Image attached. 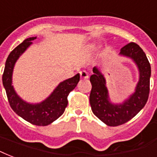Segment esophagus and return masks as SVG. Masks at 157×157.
Wrapping results in <instances>:
<instances>
[{"label": "esophagus", "instance_id": "obj_1", "mask_svg": "<svg viewBox=\"0 0 157 157\" xmlns=\"http://www.w3.org/2000/svg\"><path fill=\"white\" fill-rule=\"evenodd\" d=\"M80 76L82 78H88V74L86 71H81L80 72Z\"/></svg>", "mask_w": 157, "mask_h": 157}]
</instances>
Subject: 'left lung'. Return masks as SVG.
<instances>
[{
    "instance_id": "obj_1",
    "label": "left lung",
    "mask_w": 157,
    "mask_h": 157,
    "mask_svg": "<svg viewBox=\"0 0 157 157\" xmlns=\"http://www.w3.org/2000/svg\"><path fill=\"white\" fill-rule=\"evenodd\" d=\"M120 55L132 59L140 72L135 93L122 104L109 102L105 78L96 67L90 77L92 89L89 102L92 111L98 118L110 127L124 124L133 118L144 108L150 93L151 65L142 49L137 44L131 42L122 47Z\"/></svg>"
}]
</instances>
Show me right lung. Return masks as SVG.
Returning <instances> with one entry per match:
<instances>
[{"label": "right lung", "mask_w": 157, "mask_h": 157, "mask_svg": "<svg viewBox=\"0 0 157 157\" xmlns=\"http://www.w3.org/2000/svg\"><path fill=\"white\" fill-rule=\"evenodd\" d=\"M35 39L36 37L25 40L10 52L6 61L4 73L2 75V83L6 92L10 108L16 114L33 125L47 126L55 122L63 113L68 105V96L77 86L80 75L79 74H76L71 78L59 83L51 95L40 103L29 104L20 98L11 85L13 68L20 55L32 44V40Z\"/></svg>", "instance_id": "obj_1"}]
</instances>
